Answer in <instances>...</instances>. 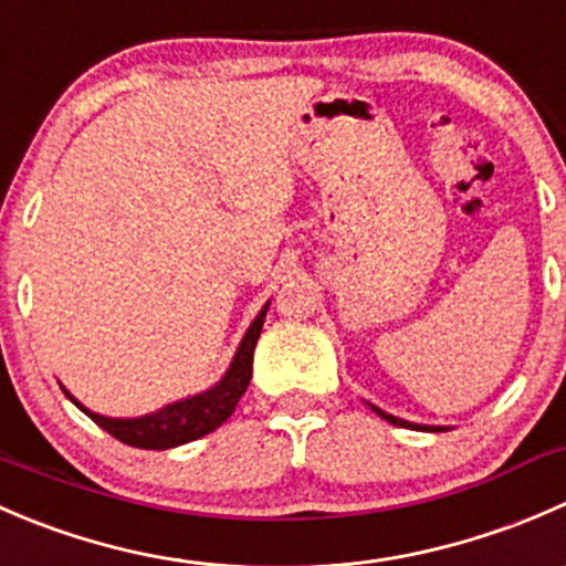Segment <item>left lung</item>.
<instances>
[{"label": "left lung", "instance_id": "8db88e82", "mask_svg": "<svg viewBox=\"0 0 566 566\" xmlns=\"http://www.w3.org/2000/svg\"><path fill=\"white\" fill-rule=\"evenodd\" d=\"M368 407H371L374 412H377L379 418H385V421L388 423H394V427H405V429H423V432H449V429L446 427H427V423H412V421H405V418H396V416H390V412H385V410H379L377 405H371V401H366Z\"/></svg>", "mask_w": 566, "mask_h": 566}]
</instances>
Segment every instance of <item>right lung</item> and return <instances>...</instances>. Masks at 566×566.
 Listing matches in <instances>:
<instances>
[{
  "mask_svg": "<svg viewBox=\"0 0 566 566\" xmlns=\"http://www.w3.org/2000/svg\"><path fill=\"white\" fill-rule=\"evenodd\" d=\"M266 311H270V302L259 311V316L253 318V324L248 327L244 338L239 340L237 355H233L231 366L226 368V374L220 377V382H214L211 388L200 390V394L187 396V399H178L165 405L161 410L148 412V416L137 418H109L98 416V412L87 410L74 394H71L65 385L63 394L85 412L87 418H93L104 432H109L112 438H117L120 443L134 446V449H148V451H165L176 449V446L192 443V440L203 438V434L214 432L217 427L231 418V412L237 410L239 399L248 390L250 377H253V352L259 344L261 327H264Z\"/></svg>",
  "mask_w": 566,
  "mask_h": 566,
  "instance_id": "obj_1",
  "label": "right lung"
}]
</instances>
